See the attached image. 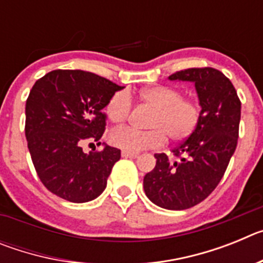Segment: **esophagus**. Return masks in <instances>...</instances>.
I'll use <instances>...</instances> for the list:
<instances>
[{
  "mask_svg": "<svg viewBox=\"0 0 263 263\" xmlns=\"http://www.w3.org/2000/svg\"><path fill=\"white\" fill-rule=\"evenodd\" d=\"M121 155L124 158H138V153H127V152H122Z\"/></svg>",
  "mask_w": 263,
  "mask_h": 263,
  "instance_id": "34e87169",
  "label": "esophagus"
}]
</instances>
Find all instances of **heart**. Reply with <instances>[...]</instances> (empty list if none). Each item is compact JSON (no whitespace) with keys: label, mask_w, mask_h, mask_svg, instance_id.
<instances>
[{"label":"heart","mask_w":263,"mask_h":263,"mask_svg":"<svg viewBox=\"0 0 263 263\" xmlns=\"http://www.w3.org/2000/svg\"><path fill=\"white\" fill-rule=\"evenodd\" d=\"M182 97L180 90L166 85L139 90V101L153 108L147 120L150 130L138 132L132 127H118L109 134L111 145L127 153H139L145 148L159 147L166 142V137L173 142H179L191 136L199 122L200 109L196 103ZM130 109L129 93L117 92L106 104V117L115 124H121L127 118Z\"/></svg>","instance_id":"b5f03b06"}]
</instances>
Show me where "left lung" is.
Returning a JSON list of instances; mask_svg holds the SVG:
<instances>
[{
    "instance_id": "8db88e82",
    "label": "left lung",
    "mask_w": 263,
    "mask_h": 263,
    "mask_svg": "<svg viewBox=\"0 0 263 263\" xmlns=\"http://www.w3.org/2000/svg\"><path fill=\"white\" fill-rule=\"evenodd\" d=\"M168 80L194 83L200 117L191 136L173 150L178 160L154 155L157 164L143 178V188L155 205L182 211L210 196L224 176L238 139L241 101L231 80L211 67L179 71Z\"/></svg>"
}]
</instances>
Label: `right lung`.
I'll list each match as a JSON object with an SVG mask.
<instances>
[{"mask_svg":"<svg viewBox=\"0 0 263 263\" xmlns=\"http://www.w3.org/2000/svg\"><path fill=\"white\" fill-rule=\"evenodd\" d=\"M120 89L81 69H57L36 80L26 101L25 134L36 174L48 191L71 203H87L103 194L121 152L103 143L101 152L85 154L81 145L103 137V109Z\"/></svg>","mask_w":263,"mask_h":263,"instance_id":"add662e5","label":"right lung"}]
</instances>
